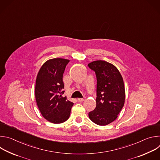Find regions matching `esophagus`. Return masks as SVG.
I'll list each match as a JSON object with an SVG mask.
<instances>
[{
  "label": "esophagus",
  "instance_id": "obj_1",
  "mask_svg": "<svg viewBox=\"0 0 160 160\" xmlns=\"http://www.w3.org/2000/svg\"><path fill=\"white\" fill-rule=\"evenodd\" d=\"M77 100H78V102H83V101L85 100V98H78Z\"/></svg>",
  "mask_w": 160,
  "mask_h": 160
}]
</instances>
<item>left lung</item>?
Wrapping results in <instances>:
<instances>
[{"label":"left lung","mask_w":160,"mask_h":160,"mask_svg":"<svg viewBox=\"0 0 160 160\" xmlns=\"http://www.w3.org/2000/svg\"><path fill=\"white\" fill-rule=\"evenodd\" d=\"M88 66L97 78L96 107L88 112V117L97 125H106L117 118L123 107V80L117 67L105 61H94Z\"/></svg>","instance_id":"1"}]
</instances>
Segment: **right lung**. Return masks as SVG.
Here are the masks:
<instances>
[{"instance_id":"right-lung-1","label":"right lung","mask_w":160,"mask_h":160,"mask_svg":"<svg viewBox=\"0 0 160 160\" xmlns=\"http://www.w3.org/2000/svg\"><path fill=\"white\" fill-rule=\"evenodd\" d=\"M70 60L54 58L40 68L35 83V99L43 117L52 123H61L70 117L72 102L64 94L62 76Z\"/></svg>"}]
</instances>
